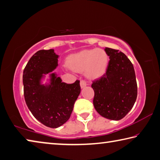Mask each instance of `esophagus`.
Listing matches in <instances>:
<instances>
[{"mask_svg": "<svg viewBox=\"0 0 160 160\" xmlns=\"http://www.w3.org/2000/svg\"><path fill=\"white\" fill-rule=\"evenodd\" d=\"M80 86L82 88H83V87H85V86H87V83H86L85 80H81Z\"/></svg>", "mask_w": 160, "mask_h": 160, "instance_id": "1", "label": "esophagus"}]
</instances>
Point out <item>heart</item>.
I'll use <instances>...</instances> for the list:
<instances>
[{"label":"heart","mask_w":160,"mask_h":160,"mask_svg":"<svg viewBox=\"0 0 160 160\" xmlns=\"http://www.w3.org/2000/svg\"><path fill=\"white\" fill-rule=\"evenodd\" d=\"M67 64L71 69L75 72L84 70L88 78H96L106 72L108 64V57L103 49H87L71 55L68 58Z\"/></svg>","instance_id":"b5f03b06"}]
</instances>
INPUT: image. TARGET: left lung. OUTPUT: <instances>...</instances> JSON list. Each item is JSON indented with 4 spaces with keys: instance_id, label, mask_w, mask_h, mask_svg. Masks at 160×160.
<instances>
[{
    "instance_id": "1",
    "label": "left lung",
    "mask_w": 160,
    "mask_h": 160,
    "mask_svg": "<svg viewBox=\"0 0 160 160\" xmlns=\"http://www.w3.org/2000/svg\"><path fill=\"white\" fill-rule=\"evenodd\" d=\"M105 51L110 60L106 73L91 84L93 103L101 116L119 120L132 109L137 98L135 73L132 62L122 52L108 48Z\"/></svg>"
}]
</instances>
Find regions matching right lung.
Returning <instances> with one entry per match:
<instances>
[{"mask_svg": "<svg viewBox=\"0 0 160 160\" xmlns=\"http://www.w3.org/2000/svg\"><path fill=\"white\" fill-rule=\"evenodd\" d=\"M58 57L52 49L39 50L29 60L22 76L29 110L41 123L52 128L61 126L69 120L81 92L79 80L69 84L54 73L50 74L49 84L41 83L44 75L58 66Z\"/></svg>", "mask_w": 160, "mask_h": 160, "instance_id": "obj_1", "label": "right lung"}]
</instances>
